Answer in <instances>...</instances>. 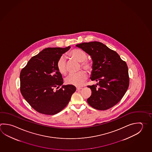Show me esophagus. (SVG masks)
Segmentation results:
<instances>
[{"label":"esophagus","mask_w":152,"mask_h":152,"mask_svg":"<svg viewBox=\"0 0 152 152\" xmlns=\"http://www.w3.org/2000/svg\"><path fill=\"white\" fill-rule=\"evenodd\" d=\"M82 89V88H80V87H77V88H76V90H77V91H78V90H81Z\"/></svg>","instance_id":"obj_1"}]
</instances>
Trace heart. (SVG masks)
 Masks as SVG:
<instances>
[{
  "instance_id": "obj_1",
  "label": "heart",
  "mask_w": 152,
  "mask_h": 152,
  "mask_svg": "<svg viewBox=\"0 0 152 152\" xmlns=\"http://www.w3.org/2000/svg\"><path fill=\"white\" fill-rule=\"evenodd\" d=\"M69 56L72 60L80 62V69L86 70L87 72H91L92 70V64L90 61L87 59L86 53L81 49H73L68 53ZM57 70L61 74L66 75L67 72L66 66V60L63 56H61L57 60L56 63ZM87 74L84 71H80L77 74H70L66 79V82L68 84L76 86H80L87 79Z\"/></svg>"
}]
</instances>
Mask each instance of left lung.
Instances as JSON below:
<instances>
[{
  "label": "left lung",
  "mask_w": 152,
  "mask_h": 152,
  "mask_svg": "<svg viewBox=\"0 0 152 152\" xmlns=\"http://www.w3.org/2000/svg\"><path fill=\"white\" fill-rule=\"evenodd\" d=\"M76 46L91 56L93 70L90 78L98 82L97 85L88 86L92 91L88 103L98 110L111 108L122 99L129 88L126 62L117 52L100 42H83Z\"/></svg>",
  "instance_id": "left-lung-1"
}]
</instances>
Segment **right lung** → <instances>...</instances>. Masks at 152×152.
<instances>
[{
	"label": "right lung",
	"mask_w": 152,
	"mask_h": 152,
	"mask_svg": "<svg viewBox=\"0 0 152 152\" xmlns=\"http://www.w3.org/2000/svg\"><path fill=\"white\" fill-rule=\"evenodd\" d=\"M70 48H47L29 60L20 74V92L25 99L40 113L54 115L68 104L76 87L63 84L56 63Z\"/></svg>",
	"instance_id": "obj_1"
}]
</instances>
